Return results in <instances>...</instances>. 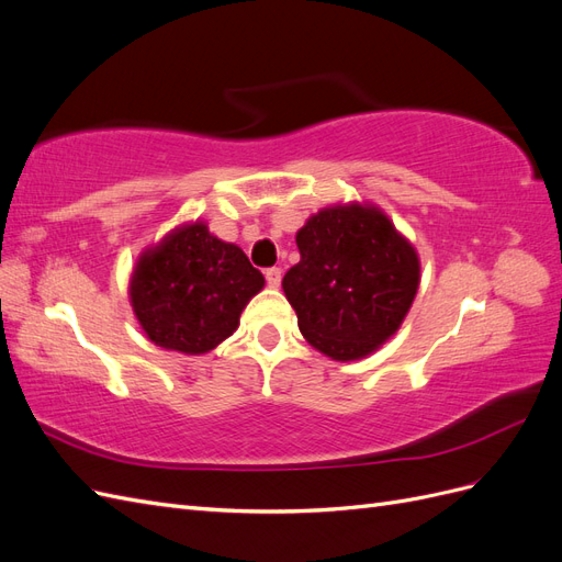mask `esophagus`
<instances>
[{"mask_svg":"<svg viewBox=\"0 0 562 562\" xmlns=\"http://www.w3.org/2000/svg\"><path fill=\"white\" fill-rule=\"evenodd\" d=\"M265 279H267L269 288H279L281 285V269L279 267H269L265 271Z\"/></svg>","mask_w":562,"mask_h":562,"instance_id":"1","label":"esophagus"}]
</instances>
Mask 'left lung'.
<instances>
[{"instance_id": "8db88e82", "label": "left lung", "mask_w": 562, "mask_h": 562, "mask_svg": "<svg viewBox=\"0 0 562 562\" xmlns=\"http://www.w3.org/2000/svg\"><path fill=\"white\" fill-rule=\"evenodd\" d=\"M300 262L283 293L300 333L333 361H356L394 335L419 288V258L394 223L368 203H339L307 220Z\"/></svg>"}]
</instances>
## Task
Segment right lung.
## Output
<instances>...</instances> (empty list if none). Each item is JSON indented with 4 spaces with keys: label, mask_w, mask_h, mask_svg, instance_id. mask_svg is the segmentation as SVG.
<instances>
[{
    "label": "right lung",
    "mask_w": 562,
    "mask_h": 562,
    "mask_svg": "<svg viewBox=\"0 0 562 562\" xmlns=\"http://www.w3.org/2000/svg\"><path fill=\"white\" fill-rule=\"evenodd\" d=\"M262 285L265 277L246 252L196 220L140 255L128 295L151 342L196 356L239 328L241 312Z\"/></svg>",
    "instance_id": "obj_1"
}]
</instances>
